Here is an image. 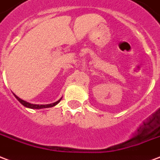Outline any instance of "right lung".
Listing matches in <instances>:
<instances>
[{"label": "right lung", "instance_id": "add662e5", "mask_svg": "<svg viewBox=\"0 0 160 160\" xmlns=\"http://www.w3.org/2000/svg\"><path fill=\"white\" fill-rule=\"evenodd\" d=\"M14 96L16 97V98L18 100L20 103H21L23 106H25V107L27 108H30V109H43V108H50V107H53V106H55V105H56V104H58L59 102L62 100V98L59 99L58 101L55 102V103H52V104H30V103H28V102L27 101H24V100H22V99H21L20 98H18V96L15 95L14 94Z\"/></svg>", "mask_w": 160, "mask_h": 160}]
</instances>
